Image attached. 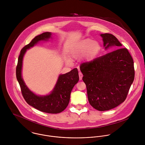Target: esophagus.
I'll return each mask as SVG.
<instances>
[{
    "mask_svg": "<svg viewBox=\"0 0 145 145\" xmlns=\"http://www.w3.org/2000/svg\"><path fill=\"white\" fill-rule=\"evenodd\" d=\"M79 76L80 80H82V78H83V74H82V73L81 72H79Z\"/></svg>",
    "mask_w": 145,
    "mask_h": 145,
    "instance_id": "obj_1",
    "label": "esophagus"
}]
</instances>
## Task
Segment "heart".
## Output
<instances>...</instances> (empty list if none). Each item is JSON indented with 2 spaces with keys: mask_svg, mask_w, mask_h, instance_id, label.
<instances>
[{
  "mask_svg": "<svg viewBox=\"0 0 145 145\" xmlns=\"http://www.w3.org/2000/svg\"><path fill=\"white\" fill-rule=\"evenodd\" d=\"M101 50L100 44L90 39H85L76 43L71 51V56L78 59L85 56L88 62L93 61L96 59Z\"/></svg>",
  "mask_w": 145,
  "mask_h": 145,
  "instance_id": "1",
  "label": "heart"
}]
</instances>
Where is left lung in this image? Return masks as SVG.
I'll list each match as a JSON object with an SVG mask.
<instances>
[{
	"label": "left lung",
	"mask_w": 145,
	"mask_h": 145,
	"mask_svg": "<svg viewBox=\"0 0 145 145\" xmlns=\"http://www.w3.org/2000/svg\"><path fill=\"white\" fill-rule=\"evenodd\" d=\"M105 49L122 44L113 35L101 34ZM90 104L99 111L108 110L122 103L135 78L133 59L125 48L108 53L80 67Z\"/></svg>",
	"instance_id": "1"
}]
</instances>
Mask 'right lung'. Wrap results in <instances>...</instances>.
Here are the masks:
<instances>
[{"mask_svg":"<svg viewBox=\"0 0 145 145\" xmlns=\"http://www.w3.org/2000/svg\"><path fill=\"white\" fill-rule=\"evenodd\" d=\"M51 32H47L36 36L21 50L16 67V77L21 87L22 95L27 103L43 112L56 114L65 110L69 104L71 90L79 80L77 68L66 74L60 75L54 90L49 95L45 96H39L32 92L22 77L23 59L27 50L40 41L48 40L51 38Z\"/></svg>","mask_w":145,"mask_h":145,"instance_id":"1","label":"right lung"}]
</instances>
